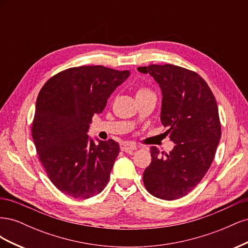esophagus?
I'll return each mask as SVG.
<instances>
[{"label":"esophagus","instance_id":"esophagus-1","mask_svg":"<svg viewBox=\"0 0 248 248\" xmlns=\"http://www.w3.org/2000/svg\"><path fill=\"white\" fill-rule=\"evenodd\" d=\"M120 148H121L123 152H127V153H130V152L134 151V150H137V146L129 144V142H122Z\"/></svg>","mask_w":248,"mask_h":248}]
</instances>
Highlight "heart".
I'll list each match as a JSON object with an SVG mask.
<instances>
[{
    "label": "heart",
    "mask_w": 248,
    "mask_h": 248,
    "mask_svg": "<svg viewBox=\"0 0 248 248\" xmlns=\"http://www.w3.org/2000/svg\"><path fill=\"white\" fill-rule=\"evenodd\" d=\"M149 94H153L151 90H149L148 88H145V87H141V88H139L138 92H137V96H141V95H149Z\"/></svg>",
    "instance_id": "1"
}]
</instances>
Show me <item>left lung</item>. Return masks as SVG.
Returning a JSON list of instances; mask_svg holds the SVG:
<instances>
[{"mask_svg":"<svg viewBox=\"0 0 248 248\" xmlns=\"http://www.w3.org/2000/svg\"><path fill=\"white\" fill-rule=\"evenodd\" d=\"M159 85L160 120L175 147L168 154L150 148L152 161L142 181L152 196L167 201L189 193L204 178L221 137L218 108L204 78L197 72L171 64L139 67Z\"/></svg>","mask_w":248,"mask_h":248,"instance_id":"8db88e82","label":"left lung"}]
</instances>
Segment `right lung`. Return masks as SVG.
Listing matches in <instances>:
<instances>
[{
  "label": "right lung",
  "mask_w": 248,
  "mask_h": 248,
  "mask_svg": "<svg viewBox=\"0 0 248 248\" xmlns=\"http://www.w3.org/2000/svg\"><path fill=\"white\" fill-rule=\"evenodd\" d=\"M129 74L101 65L72 67L40 90L32 138L49 180L67 196L89 199L108 183L120 146L114 140L95 144L87 132L93 116Z\"/></svg>",
  "instance_id": "add662e5"
}]
</instances>
